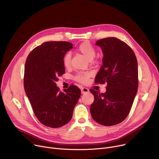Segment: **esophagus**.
I'll list each match as a JSON object with an SVG mask.
<instances>
[{"label":"esophagus","instance_id":"esophagus-1","mask_svg":"<svg viewBox=\"0 0 159 159\" xmlns=\"http://www.w3.org/2000/svg\"><path fill=\"white\" fill-rule=\"evenodd\" d=\"M81 93L82 94H84V93H88L89 92V90L86 89V88H84V87H82L81 89Z\"/></svg>","mask_w":159,"mask_h":159}]
</instances>
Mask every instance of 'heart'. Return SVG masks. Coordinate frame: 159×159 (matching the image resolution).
<instances>
[{"mask_svg":"<svg viewBox=\"0 0 159 159\" xmlns=\"http://www.w3.org/2000/svg\"><path fill=\"white\" fill-rule=\"evenodd\" d=\"M78 51L85 58L89 59V61L92 60L95 55H96V51L95 48L93 45L88 42H84L81 43L79 47H78ZM70 53H67L66 54L62 59L63 65L66 68H68L70 66ZM89 73H78L75 77V79L81 83H86L89 79Z\"/></svg>","mask_w":159,"mask_h":159,"instance_id":"b5f03b06","label":"heart"}]
</instances>
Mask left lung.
<instances>
[{"label":"left lung","mask_w":159,"mask_h":159,"mask_svg":"<svg viewBox=\"0 0 159 159\" xmlns=\"http://www.w3.org/2000/svg\"><path fill=\"white\" fill-rule=\"evenodd\" d=\"M95 44L103 56L95 83H106L107 87L103 93L90 90L94 96L90 113L98 124L110 126L124 120L131 110L138 91V62L130 47L117 38L101 39Z\"/></svg>","instance_id":"obj_1"}]
</instances>
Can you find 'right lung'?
I'll return each instance as SVG.
<instances>
[{"mask_svg":"<svg viewBox=\"0 0 159 159\" xmlns=\"http://www.w3.org/2000/svg\"><path fill=\"white\" fill-rule=\"evenodd\" d=\"M73 48L67 42H47L28 55L25 68L24 88L33 111L46 126L57 128L72 118L81 90L75 85L59 91L56 81L65 73L62 59Z\"/></svg>","mask_w":159,"mask_h":159,"instance_id":"add662e5","label":"right lung"}]
</instances>
